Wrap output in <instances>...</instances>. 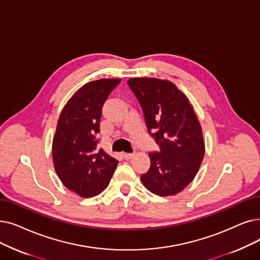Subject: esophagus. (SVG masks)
I'll use <instances>...</instances> for the list:
<instances>
[{"instance_id": "1", "label": "esophagus", "mask_w": 260, "mask_h": 260, "mask_svg": "<svg viewBox=\"0 0 260 260\" xmlns=\"http://www.w3.org/2000/svg\"><path fill=\"white\" fill-rule=\"evenodd\" d=\"M134 156V153H124L123 157L125 158V159H131V158Z\"/></svg>"}]
</instances>
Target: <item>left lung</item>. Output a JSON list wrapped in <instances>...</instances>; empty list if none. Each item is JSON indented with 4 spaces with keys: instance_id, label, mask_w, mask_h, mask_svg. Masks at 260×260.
Listing matches in <instances>:
<instances>
[{
    "instance_id": "8db88e82",
    "label": "left lung",
    "mask_w": 260,
    "mask_h": 260,
    "mask_svg": "<svg viewBox=\"0 0 260 260\" xmlns=\"http://www.w3.org/2000/svg\"><path fill=\"white\" fill-rule=\"evenodd\" d=\"M127 85L142 108L149 134L159 145V151L149 153L151 167L141 182L154 194L174 196L192 182L204 158L196 112L171 82L136 77Z\"/></svg>"
}]
</instances>
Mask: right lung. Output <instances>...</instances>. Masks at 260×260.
Masks as SVG:
<instances>
[{
    "instance_id": "obj_1",
    "label": "right lung",
    "mask_w": 260,
    "mask_h": 260,
    "mask_svg": "<svg viewBox=\"0 0 260 260\" xmlns=\"http://www.w3.org/2000/svg\"><path fill=\"white\" fill-rule=\"evenodd\" d=\"M121 80L102 78L84 85L63 107L53 139L55 171L62 184L82 198L104 191L118 166L98 149L102 107Z\"/></svg>"
}]
</instances>
